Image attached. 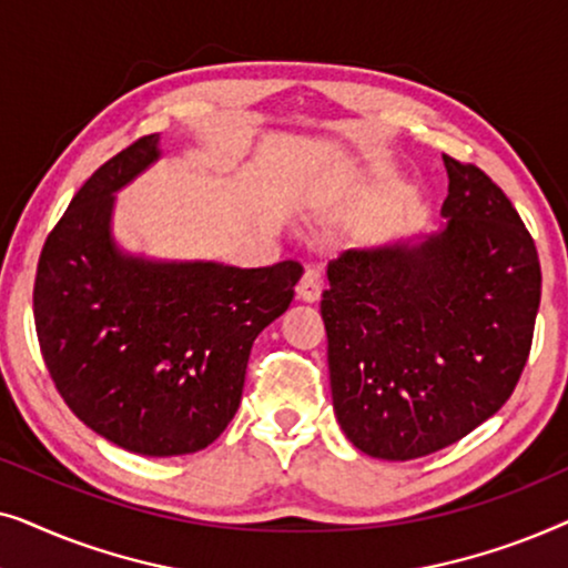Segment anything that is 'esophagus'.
<instances>
[{"label": "esophagus", "mask_w": 568, "mask_h": 568, "mask_svg": "<svg viewBox=\"0 0 568 568\" xmlns=\"http://www.w3.org/2000/svg\"><path fill=\"white\" fill-rule=\"evenodd\" d=\"M323 294V278L315 268H307L297 284V297L302 302H317Z\"/></svg>", "instance_id": "esophagus-1"}]
</instances>
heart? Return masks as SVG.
I'll return each instance as SVG.
<instances>
[{
  "instance_id": "1",
  "label": "heart",
  "mask_w": 568,
  "mask_h": 568,
  "mask_svg": "<svg viewBox=\"0 0 568 568\" xmlns=\"http://www.w3.org/2000/svg\"><path fill=\"white\" fill-rule=\"evenodd\" d=\"M390 162L385 160H364L359 168L352 170V173L341 175H325L321 181H313L305 191L300 193L297 201H294V209L302 220H317L325 212H331L338 201H344L348 191L354 189L356 183L362 181H377V178L390 175Z\"/></svg>"
}]
</instances>
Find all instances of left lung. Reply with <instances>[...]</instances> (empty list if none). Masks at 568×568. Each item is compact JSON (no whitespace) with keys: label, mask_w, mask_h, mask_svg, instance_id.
<instances>
[{"label":"left lung","mask_w":568,"mask_h":568,"mask_svg":"<svg viewBox=\"0 0 568 568\" xmlns=\"http://www.w3.org/2000/svg\"><path fill=\"white\" fill-rule=\"evenodd\" d=\"M442 160L445 222L344 253L321 300L333 410L379 460L432 455L491 418L523 375L540 307L517 209L478 168Z\"/></svg>","instance_id":"8db88e82"}]
</instances>
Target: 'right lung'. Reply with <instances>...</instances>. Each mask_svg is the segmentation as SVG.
<instances>
[{
  "mask_svg": "<svg viewBox=\"0 0 568 568\" xmlns=\"http://www.w3.org/2000/svg\"><path fill=\"white\" fill-rule=\"evenodd\" d=\"M160 134L108 160L45 240L33 290L51 379L74 416L129 453L191 455L227 429L258 333L286 313L302 266L240 268L131 253L115 193L162 158Z\"/></svg>",
  "mask_w": 568,
  "mask_h": 568,
  "instance_id": "right-lung-1",
  "label": "right lung"
}]
</instances>
